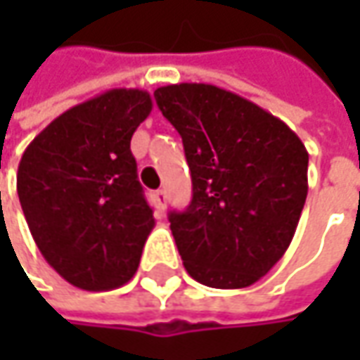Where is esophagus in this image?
Segmentation results:
<instances>
[{
	"instance_id": "1",
	"label": "esophagus",
	"mask_w": 360,
	"mask_h": 360,
	"mask_svg": "<svg viewBox=\"0 0 360 360\" xmlns=\"http://www.w3.org/2000/svg\"><path fill=\"white\" fill-rule=\"evenodd\" d=\"M154 198H156V204H158V208H166V200H168V196H166V190H156L154 192Z\"/></svg>"
}]
</instances>
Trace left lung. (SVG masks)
I'll use <instances>...</instances> for the list:
<instances>
[{
	"label": "left lung",
	"instance_id": "8db88e82",
	"mask_svg": "<svg viewBox=\"0 0 360 360\" xmlns=\"http://www.w3.org/2000/svg\"><path fill=\"white\" fill-rule=\"evenodd\" d=\"M182 136L192 202L170 212L186 272L212 288H246L286 252L309 192V152L283 120L212 84L154 91Z\"/></svg>",
	"mask_w": 360,
	"mask_h": 360
}]
</instances>
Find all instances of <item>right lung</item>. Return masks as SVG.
<instances>
[{
  "label": "right lung",
  "mask_w": 360,
  "mask_h": 360,
  "mask_svg": "<svg viewBox=\"0 0 360 360\" xmlns=\"http://www.w3.org/2000/svg\"><path fill=\"white\" fill-rule=\"evenodd\" d=\"M150 112L148 91L108 90L49 122L20 160L18 196L35 244L82 290L128 283L156 224L130 150Z\"/></svg>",
  "instance_id": "obj_1"
}]
</instances>
